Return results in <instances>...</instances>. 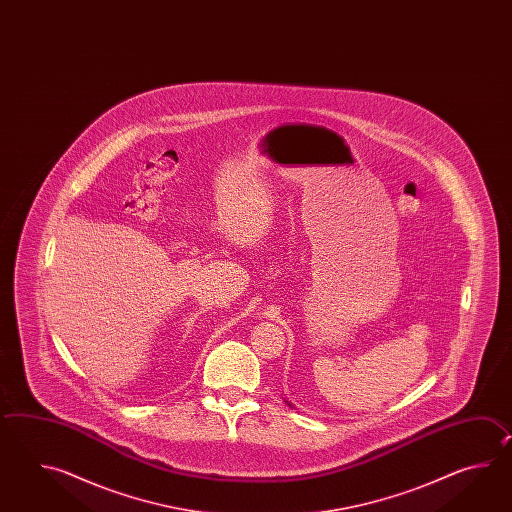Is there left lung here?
<instances>
[{
    "label": "left lung",
    "mask_w": 512,
    "mask_h": 512,
    "mask_svg": "<svg viewBox=\"0 0 512 512\" xmlns=\"http://www.w3.org/2000/svg\"><path fill=\"white\" fill-rule=\"evenodd\" d=\"M285 403H287V406H289V408H294L293 404L289 403V401H285Z\"/></svg>",
    "instance_id": "obj_1"
}]
</instances>
